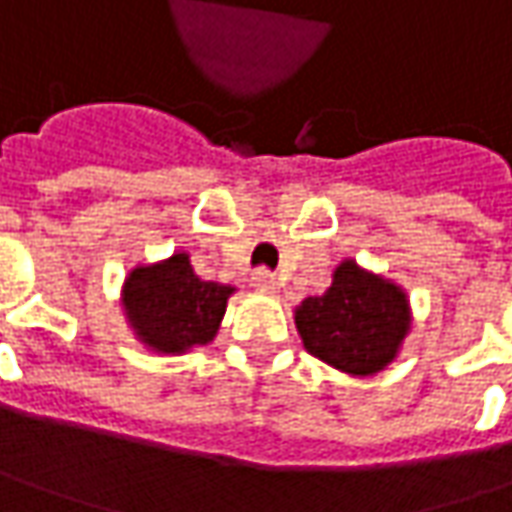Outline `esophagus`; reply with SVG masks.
I'll return each instance as SVG.
<instances>
[{"label":"esophagus","mask_w":512,"mask_h":512,"mask_svg":"<svg viewBox=\"0 0 512 512\" xmlns=\"http://www.w3.org/2000/svg\"><path fill=\"white\" fill-rule=\"evenodd\" d=\"M253 287L259 293H279V279L270 273V270H256L253 273Z\"/></svg>","instance_id":"obj_1"}]
</instances>
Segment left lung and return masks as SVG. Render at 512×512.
Instances as JSON below:
<instances>
[{
	"instance_id": "left-lung-1",
	"label": "left lung",
	"mask_w": 512,
	"mask_h": 512,
	"mask_svg": "<svg viewBox=\"0 0 512 512\" xmlns=\"http://www.w3.org/2000/svg\"><path fill=\"white\" fill-rule=\"evenodd\" d=\"M293 322L310 356L347 376L367 379L396 362L413 325V310L402 285L356 259H344L325 293L307 296L293 310Z\"/></svg>"
}]
</instances>
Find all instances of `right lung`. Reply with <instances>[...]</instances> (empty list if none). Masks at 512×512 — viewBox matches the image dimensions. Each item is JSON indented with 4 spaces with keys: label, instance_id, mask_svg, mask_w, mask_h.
Segmentation results:
<instances>
[{
    "label": "right lung",
    "instance_id": "1",
    "mask_svg": "<svg viewBox=\"0 0 512 512\" xmlns=\"http://www.w3.org/2000/svg\"><path fill=\"white\" fill-rule=\"evenodd\" d=\"M233 285L205 282L185 250L162 262L130 267L122 282V310L136 342L159 356H185L216 339Z\"/></svg>",
    "mask_w": 512,
    "mask_h": 512
}]
</instances>
